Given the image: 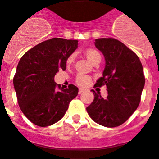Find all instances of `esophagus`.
<instances>
[{
	"mask_svg": "<svg viewBox=\"0 0 159 159\" xmlns=\"http://www.w3.org/2000/svg\"><path fill=\"white\" fill-rule=\"evenodd\" d=\"M86 91V89H83V88H79V91H78V94H82Z\"/></svg>",
	"mask_w": 159,
	"mask_h": 159,
	"instance_id": "1",
	"label": "esophagus"
}]
</instances>
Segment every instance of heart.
<instances>
[{
    "mask_svg": "<svg viewBox=\"0 0 159 159\" xmlns=\"http://www.w3.org/2000/svg\"><path fill=\"white\" fill-rule=\"evenodd\" d=\"M85 54H86L87 59L89 60L92 64H94L97 62H101V58H102L101 54H100L99 52H97L95 49H88V50L86 51ZM74 59L75 54H71L69 57H67V63H68V64L72 63L74 61ZM90 82H91V77L87 75L78 74L76 77V83L81 87H86L89 84Z\"/></svg>",
    "mask_w": 159,
    "mask_h": 159,
    "instance_id": "1",
    "label": "heart"
}]
</instances>
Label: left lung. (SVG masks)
Wrapping results in <instances>:
<instances>
[{
	"mask_svg": "<svg viewBox=\"0 0 159 159\" xmlns=\"http://www.w3.org/2000/svg\"><path fill=\"white\" fill-rule=\"evenodd\" d=\"M95 45L104 55L106 67L94 87L106 86L108 96L103 98L92 90L94 100L87 111L96 123L113 128L138 108L145 83L143 66L138 56L116 39H97Z\"/></svg>",
	"mask_w": 159,
	"mask_h": 159,
	"instance_id": "obj_1",
	"label": "left lung"
}]
</instances>
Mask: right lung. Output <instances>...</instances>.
<instances>
[{"mask_svg": "<svg viewBox=\"0 0 159 159\" xmlns=\"http://www.w3.org/2000/svg\"><path fill=\"white\" fill-rule=\"evenodd\" d=\"M77 42L61 38L43 41L27 51L17 65L13 83L18 104L36 125L46 127L60 120L78 94L76 86L63 89L53 78L59 70H66L67 57Z\"/></svg>", "mask_w": 159, "mask_h": 159, "instance_id": "add662e5", "label": "right lung"}]
</instances>
